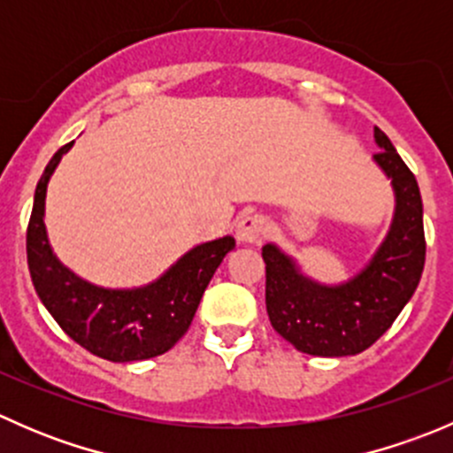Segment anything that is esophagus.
<instances>
[{
  "instance_id": "34e87169",
  "label": "esophagus",
  "mask_w": 453,
  "mask_h": 453,
  "mask_svg": "<svg viewBox=\"0 0 453 453\" xmlns=\"http://www.w3.org/2000/svg\"><path fill=\"white\" fill-rule=\"evenodd\" d=\"M267 232V221L263 214H245L236 223V239L243 243H258Z\"/></svg>"
}]
</instances>
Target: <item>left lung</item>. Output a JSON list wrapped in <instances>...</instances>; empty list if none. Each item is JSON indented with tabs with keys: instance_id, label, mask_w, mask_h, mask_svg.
I'll return each mask as SVG.
<instances>
[{
	"instance_id": "8db88e82",
	"label": "left lung",
	"mask_w": 453,
	"mask_h": 453,
	"mask_svg": "<svg viewBox=\"0 0 453 453\" xmlns=\"http://www.w3.org/2000/svg\"><path fill=\"white\" fill-rule=\"evenodd\" d=\"M374 153L392 180L396 212L390 234L359 276L340 287L315 285L276 245H265V304L276 333L319 357L357 355L372 346L417 291L425 267L423 201L408 164L379 127Z\"/></svg>"
}]
</instances>
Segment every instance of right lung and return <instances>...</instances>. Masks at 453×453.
I'll return each mask as SVG.
<instances>
[{
	"label": "right lung",
	"mask_w": 453,
	"mask_h": 453,
	"mask_svg": "<svg viewBox=\"0 0 453 453\" xmlns=\"http://www.w3.org/2000/svg\"><path fill=\"white\" fill-rule=\"evenodd\" d=\"M72 144L74 142L52 155L35 190V205L26 232L32 285L58 326L96 357L109 362L157 357L171 350L188 331L201 296L223 256L234 248V239L223 236L197 245L157 282L142 289H98L81 280L52 254L43 226L48 180Z\"/></svg>",
	"instance_id": "obj_1"
}]
</instances>
